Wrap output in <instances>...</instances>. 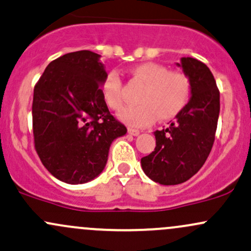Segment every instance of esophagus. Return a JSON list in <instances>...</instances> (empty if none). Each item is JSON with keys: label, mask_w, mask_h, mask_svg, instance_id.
Masks as SVG:
<instances>
[{"label": "esophagus", "mask_w": 251, "mask_h": 251, "mask_svg": "<svg viewBox=\"0 0 251 251\" xmlns=\"http://www.w3.org/2000/svg\"><path fill=\"white\" fill-rule=\"evenodd\" d=\"M128 133L130 134V135L136 136V135H139V134H140V130H139V129H135V128H131V126H128Z\"/></svg>", "instance_id": "esophagus-1"}]
</instances>
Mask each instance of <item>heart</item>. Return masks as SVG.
Masks as SVG:
<instances>
[{
  "instance_id": "obj_1",
  "label": "heart",
  "mask_w": 251,
  "mask_h": 251,
  "mask_svg": "<svg viewBox=\"0 0 251 251\" xmlns=\"http://www.w3.org/2000/svg\"><path fill=\"white\" fill-rule=\"evenodd\" d=\"M131 74L144 83L137 96L139 104L125 107L120 118L126 125L146 126L155 121L165 122L177 116L188 103L191 92L190 77L180 71H169L164 64L145 62L134 67ZM104 103L111 110L123 106V81L120 73H107L100 86Z\"/></svg>"
}]
</instances>
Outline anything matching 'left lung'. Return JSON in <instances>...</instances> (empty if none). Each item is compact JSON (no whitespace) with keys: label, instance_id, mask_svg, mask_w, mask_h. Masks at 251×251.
Listing matches in <instances>:
<instances>
[{"label":"left lung","instance_id":"left-lung-1","mask_svg":"<svg viewBox=\"0 0 251 251\" xmlns=\"http://www.w3.org/2000/svg\"><path fill=\"white\" fill-rule=\"evenodd\" d=\"M178 66L190 77L189 103L169 128L154 131V151L141 158L145 174L164 185L185 182L202 168L214 144L220 111V93L208 67L191 57H183Z\"/></svg>","mask_w":251,"mask_h":251}]
</instances>
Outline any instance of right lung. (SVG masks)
Instances as JSON below:
<instances>
[{
  "label": "right lung",
  "instance_id": "obj_1",
  "mask_svg": "<svg viewBox=\"0 0 251 251\" xmlns=\"http://www.w3.org/2000/svg\"><path fill=\"white\" fill-rule=\"evenodd\" d=\"M99 57L90 50L66 53L50 62L34 85V148L48 171L69 184L96 178L111 142L126 133L101 97L106 72Z\"/></svg>",
  "mask_w": 251,
  "mask_h": 251
}]
</instances>
